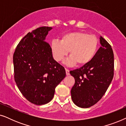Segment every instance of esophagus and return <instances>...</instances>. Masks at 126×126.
<instances>
[{
	"mask_svg": "<svg viewBox=\"0 0 126 126\" xmlns=\"http://www.w3.org/2000/svg\"><path fill=\"white\" fill-rule=\"evenodd\" d=\"M65 71H66V76H69V75H70L69 70L67 69H65Z\"/></svg>",
	"mask_w": 126,
	"mask_h": 126,
	"instance_id": "1",
	"label": "esophagus"
}]
</instances>
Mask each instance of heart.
<instances>
[{"label":"heart","instance_id":"obj_1","mask_svg":"<svg viewBox=\"0 0 126 126\" xmlns=\"http://www.w3.org/2000/svg\"><path fill=\"white\" fill-rule=\"evenodd\" d=\"M98 44V39L94 35L76 32L63 34L60 42L53 41L50 49L56 61H63L69 51L70 57L67 60V65L72 66L77 63L79 66H83L94 58Z\"/></svg>","mask_w":126,"mask_h":126}]
</instances>
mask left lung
Wrapping results in <instances>:
<instances>
[{"label": "left lung", "mask_w": 126, "mask_h": 126, "mask_svg": "<svg viewBox=\"0 0 126 126\" xmlns=\"http://www.w3.org/2000/svg\"><path fill=\"white\" fill-rule=\"evenodd\" d=\"M101 46L87 65L70 71L75 80L72 99L77 106L89 108L101 99L113 77L114 58L111 46L100 36Z\"/></svg>", "instance_id": "8db88e82"}]
</instances>
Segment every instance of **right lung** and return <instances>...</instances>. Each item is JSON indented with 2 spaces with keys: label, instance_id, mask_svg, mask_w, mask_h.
Wrapping results in <instances>:
<instances>
[{
  "label": "right lung",
  "instance_id": "add662e5",
  "mask_svg": "<svg viewBox=\"0 0 126 126\" xmlns=\"http://www.w3.org/2000/svg\"><path fill=\"white\" fill-rule=\"evenodd\" d=\"M51 27H40L20 41L13 56L14 79L24 97L32 104H47L66 76L64 68L53 57L45 42Z\"/></svg>",
  "mask_w": 126,
  "mask_h": 126
}]
</instances>
